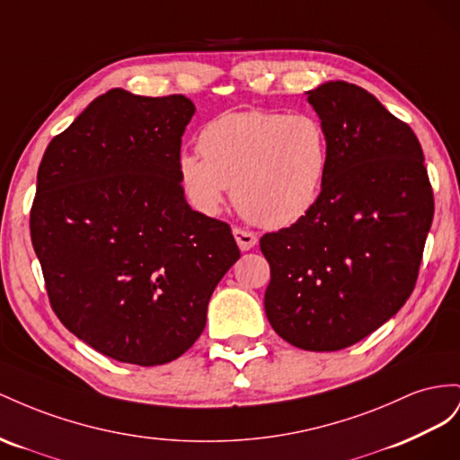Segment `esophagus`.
Segmentation results:
<instances>
[{
	"instance_id": "1",
	"label": "esophagus",
	"mask_w": 460,
	"mask_h": 460,
	"mask_svg": "<svg viewBox=\"0 0 460 460\" xmlns=\"http://www.w3.org/2000/svg\"><path fill=\"white\" fill-rule=\"evenodd\" d=\"M233 237H234V241H237V244H239L243 252L251 251V248H254L256 243H258V237L252 231H244V229H239V227L233 229Z\"/></svg>"
}]
</instances>
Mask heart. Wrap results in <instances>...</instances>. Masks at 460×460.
<instances>
[{
    "label": "heart",
    "instance_id": "1",
    "mask_svg": "<svg viewBox=\"0 0 460 460\" xmlns=\"http://www.w3.org/2000/svg\"><path fill=\"white\" fill-rule=\"evenodd\" d=\"M199 148L177 160L192 204L214 216L233 189L239 212L264 227H287L310 212L330 155L316 117L270 110L217 115L200 130Z\"/></svg>",
    "mask_w": 460,
    "mask_h": 460
}]
</instances>
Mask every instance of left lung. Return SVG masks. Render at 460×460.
Masks as SVG:
<instances>
[{"label":"left lung","instance_id":"obj_1","mask_svg":"<svg viewBox=\"0 0 460 460\" xmlns=\"http://www.w3.org/2000/svg\"><path fill=\"white\" fill-rule=\"evenodd\" d=\"M327 135L323 187L310 212L260 239L271 268L266 316L305 350L347 349L411 296L434 192L412 128L368 90L330 81L308 90Z\"/></svg>","mask_w":460,"mask_h":460}]
</instances>
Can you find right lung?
Returning <instances> with one entry per match:
<instances>
[{
  "mask_svg": "<svg viewBox=\"0 0 460 460\" xmlns=\"http://www.w3.org/2000/svg\"><path fill=\"white\" fill-rule=\"evenodd\" d=\"M185 96L111 88L48 144L31 237L61 323L119 362L187 352L208 303L241 258L231 227L194 212L181 187Z\"/></svg>",
  "mask_w": 460,
  "mask_h": 460,
  "instance_id": "right-lung-1",
  "label": "right lung"
}]
</instances>
